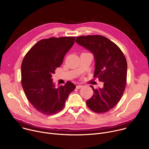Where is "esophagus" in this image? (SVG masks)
<instances>
[{"label": "esophagus", "mask_w": 149, "mask_h": 149, "mask_svg": "<svg viewBox=\"0 0 149 149\" xmlns=\"http://www.w3.org/2000/svg\"><path fill=\"white\" fill-rule=\"evenodd\" d=\"M82 86H83L82 85H77V86H76V88L79 89H81V88H82Z\"/></svg>", "instance_id": "obj_1"}]
</instances>
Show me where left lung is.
I'll use <instances>...</instances> for the list:
<instances>
[{
    "label": "left lung",
    "instance_id": "obj_1",
    "mask_svg": "<svg viewBox=\"0 0 149 149\" xmlns=\"http://www.w3.org/2000/svg\"><path fill=\"white\" fill-rule=\"evenodd\" d=\"M76 42L94 55L95 68L94 77L104 82L102 88L94 89V94L86 104L93 111L103 113L118 103L127 85V62L125 56L114 42L100 35L77 37Z\"/></svg>",
    "mask_w": 149,
    "mask_h": 149
}]
</instances>
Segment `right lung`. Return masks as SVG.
I'll list each match as a JSON object with an SVG mask.
<instances>
[{
  "mask_svg": "<svg viewBox=\"0 0 149 149\" xmlns=\"http://www.w3.org/2000/svg\"><path fill=\"white\" fill-rule=\"evenodd\" d=\"M75 37L39 40L26 54L21 64V85L27 100L39 112L53 115L61 111L76 86L70 81L56 88L52 75L63 63Z\"/></svg>",
  "mask_w": 149,
  "mask_h": 149,
  "instance_id": "add662e5",
  "label": "right lung"
}]
</instances>
